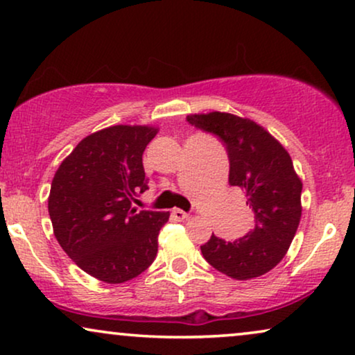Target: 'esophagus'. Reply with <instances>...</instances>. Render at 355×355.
<instances>
[{
  "mask_svg": "<svg viewBox=\"0 0 355 355\" xmlns=\"http://www.w3.org/2000/svg\"><path fill=\"white\" fill-rule=\"evenodd\" d=\"M172 217L175 218V220H184V218H188V214L182 211V209H173Z\"/></svg>",
  "mask_w": 355,
  "mask_h": 355,
  "instance_id": "obj_1",
  "label": "esophagus"
}]
</instances>
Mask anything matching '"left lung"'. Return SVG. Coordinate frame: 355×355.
Listing matches in <instances>:
<instances>
[{
    "label": "left lung",
    "instance_id": "left-lung-1",
    "mask_svg": "<svg viewBox=\"0 0 355 355\" xmlns=\"http://www.w3.org/2000/svg\"><path fill=\"white\" fill-rule=\"evenodd\" d=\"M187 121L217 135L227 146L228 182L246 193L256 227L234 241L211 236L201 246L206 261L234 279L270 272L289 249L301 222L302 182L282 143L251 119L228 112L189 114Z\"/></svg>",
    "mask_w": 355,
    "mask_h": 355
}]
</instances>
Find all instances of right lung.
I'll return each mask as SVG.
<instances>
[{
	"instance_id": "right-lung-1",
	"label": "right lung",
	"mask_w": 355,
	"mask_h": 355,
	"mask_svg": "<svg viewBox=\"0 0 355 355\" xmlns=\"http://www.w3.org/2000/svg\"><path fill=\"white\" fill-rule=\"evenodd\" d=\"M159 130L112 125L88 135L54 173L48 212L58 243L88 275L123 283L151 266L168 212L132 202L148 189L143 153Z\"/></svg>"
}]
</instances>
